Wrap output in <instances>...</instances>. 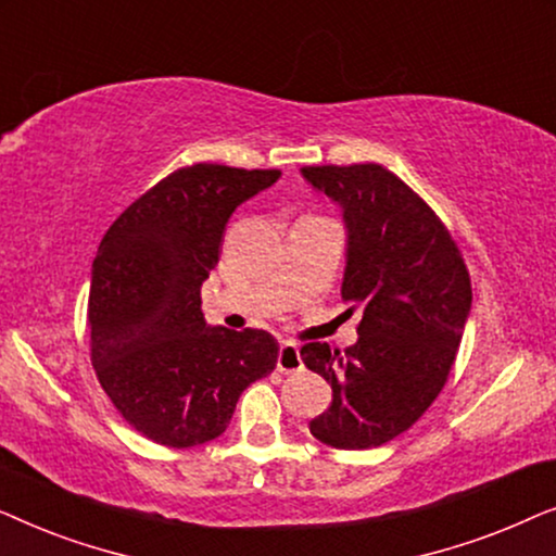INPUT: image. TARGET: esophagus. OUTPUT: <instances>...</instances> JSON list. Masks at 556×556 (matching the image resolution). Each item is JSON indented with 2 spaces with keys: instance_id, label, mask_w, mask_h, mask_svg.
<instances>
[{
  "instance_id": "34e87169",
  "label": "esophagus",
  "mask_w": 556,
  "mask_h": 556,
  "mask_svg": "<svg viewBox=\"0 0 556 556\" xmlns=\"http://www.w3.org/2000/svg\"><path fill=\"white\" fill-rule=\"evenodd\" d=\"M276 367H278V371H283V375H293V371H301L303 362H301L299 346L291 344V341H283V344H280V349H278Z\"/></svg>"
}]
</instances>
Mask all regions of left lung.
<instances>
[{"instance_id": "left-lung-1", "label": "left lung", "mask_w": 556, "mask_h": 556, "mask_svg": "<svg viewBox=\"0 0 556 556\" xmlns=\"http://www.w3.org/2000/svg\"><path fill=\"white\" fill-rule=\"evenodd\" d=\"M344 210L349 230L341 299L359 311L354 346H301L331 384L311 435L339 451L390 443L420 420L447 382L470 311V276L443 219L382 164L303 166Z\"/></svg>"}]
</instances>
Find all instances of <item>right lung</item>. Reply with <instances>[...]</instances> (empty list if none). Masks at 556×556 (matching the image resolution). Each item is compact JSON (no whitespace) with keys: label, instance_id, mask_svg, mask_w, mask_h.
<instances>
[{"label":"right lung","instance_id":"1","mask_svg":"<svg viewBox=\"0 0 556 556\" xmlns=\"http://www.w3.org/2000/svg\"><path fill=\"white\" fill-rule=\"evenodd\" d=\"M278 177L280 169L181 166L103 235L88 295L90 362L121 417L159 445L223 435L242 390L276 369L268 331L204 324L202 283L235 207Z\"/></svg>","mask_w":556,"mask_h":556}]
</instances>
